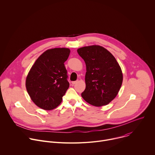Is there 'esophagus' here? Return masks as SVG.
Segmentation results:
<instances>
[{
    "label": "esophagus",
    "mask_w": 155,
    "mask_h": 155,
    "mask_svg": "<svg viewBox=\"0 0 155 155\" xmlns=\"http://www.w3.org/2000/svg\"><path fill=\"white\" fill-rule=\"evenodd\" d=\"M77 82H78V81H72V84H76Z\"/></svg>",
    "instance_id": "obj_1"
}]
</instances>
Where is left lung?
I'll return each mask as SVG.
<instances>
[{"instance_id": "obj_1", "label": "left lung", "mask_w": 155, "mask_h": 155, "mask_svg": "<svg viewBox=\"0 0 155 155\" xmlns=\"http://www.w3.org/2000/svg\"><path fill=\"white\" fill-rule=\"evenodd\" d=\"M77 52L86 67V88L81 97L93 106L108 104L117 96L123 83L118 62L111 53L99 45L83 47Z\"/></svg>"}]
</instances>
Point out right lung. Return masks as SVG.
Returning <instances> with one entry per match:
<instances>
[{"label":"right lung","mask_w":155,"mask_h":155,"mask_svg":"<svg viewBox=\"0 0 155 155\" xmlns=\"http://www.w3.org/2000/svg\"><path fill=\"white\" fill-rule=\"evenodd\" d=\"M71 50L54 48L43 52L32 65L26 79L27 91L33 102L45 110L56 108L69 87L64 62Z\"/></svg>","instance_id":"obj_1"}]
</instances>
